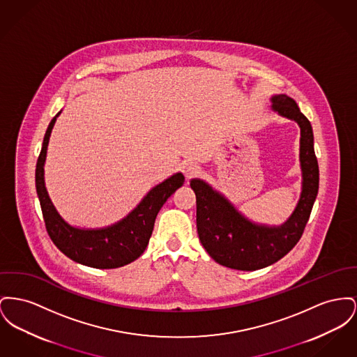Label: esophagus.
<instances>
[{
	"label": "esophagus",
	"mask_w": 357,
	"mask_h": 357,
	"mask_svg": "<svg viewBox=\"0 0 357 357\" xmlns=\"http://www.w3.org/2000/svg\"><path fill=\"white\" fill-rule=\"evenodd\" d=\"M181 168H182V171H183L186 179H190V178L195 176V175L199 172V166H198L195 162H192V160L183 162Z\"/></svg>",
	"instance_id": "1"
}]
</instances>
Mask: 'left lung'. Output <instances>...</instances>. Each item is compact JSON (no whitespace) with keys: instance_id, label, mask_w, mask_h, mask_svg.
Here are the masks:
<instances>
[{"instance_id":"obj_1","label":"left lung","mask_w":357,"mask_h":357,"mask_svg":"<svg viewBox=\"0 0 357 357\" xmlns=\"http://www.w3.org/2000/svg\"><path fill=\"white\" fill-rule=\"evenodd\" d=\"M271 109L301 128L299 163L302 191L291 215L282 225H264L248 220L220 191L194 178L190 186L197 198V231L204 248L221 266L255 271L271 266L293 250L309 221L318 194L319 171L310 121L286 94L271 97Z\"/></svg>"}]
</instances>
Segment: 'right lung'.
<instances>
[{"label": "right lung", "mask_w": 357, "mask_h": 357, "mask_svg": "<svg viewBox=\"0 0 357 357\" xmlns=\"http://www.w3.org/2000/svg\"><path fill=\"white\" fill-rule=\"evenodd\" d=\"M61 113L62 110L51 120L47 128L35 172L36 191L47 231L59 251L63 252L75 263L101 270L123 267L146 251L159 210L168 197L183 185L185 176L182 172H176L152 188L139 205L116 224L97 229L70 225L54 206L44 182L47 147L52 128Z\"/></svg>", "instance_id": "obj_1"}]
</instances>
